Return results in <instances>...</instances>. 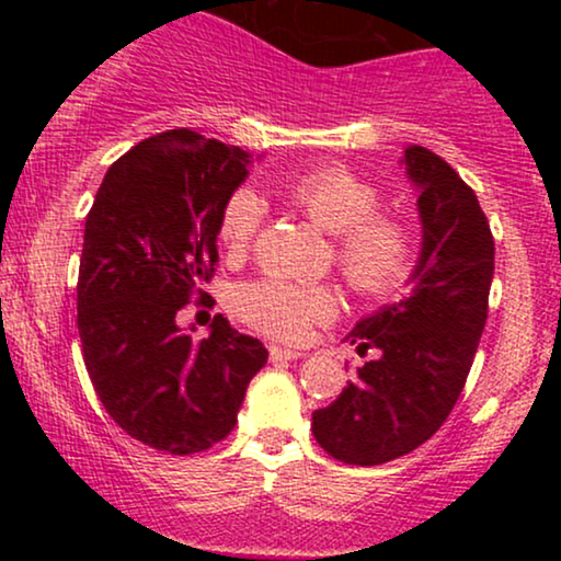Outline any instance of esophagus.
<instances>
[{"label": "esophagus", "instance_id": "esophagus-1", "mask_svg": "<svg viewBox=\"0 0 561 561\" xmlns=\"http://www.w3.org/2000/svg\"><path fill=\"white\" fill-rule=\"evenodd\" d=\"M268 356H272V362H298V358H302V353L293 351V347L268 345Z\"/></svg>", "mask_w": 561, "mask_h": 561}]
</instances>
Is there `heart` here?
Listing matches in <instances>:
<instances>
[{
    "mask_svg": "<svg viewBox=\"0 0 561 561\" xmlns=\"http://www.w3.org/2000/svg\"><path fill=\"white\" fill-rule=\"evenodd\" d=\"M285 197L319 229L334 234V263L345 282L366 298L398 293L414 268V234L403 218L377 214V184L345 165H319L285 186ZM263 218V199L242 186L224 203L218 216V242L229 255H242ZM337 298L324 285H289L266 279L250 282L237 293V311L248 324L298 340L313 321L330 319Z\"/></svg>",
    "mask_w": 561,
    "mask_h": 561,
    "instance_id": "1",
    "label": "heart"
}]
</instances>
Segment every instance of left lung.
<instances>
[{
	"instance_id": "1",
	"label": "left lung",
	"mask_w": 561,
	"mask_h": 561,
	"mask_svg": "<svg viewBox=\"0 0 561 561\" xmlns=\"http://www.w3.org/2000/svg\"><path fill=\"white\" fill-rule=\"evenodd\" d=\"M401 165L422 224L411 293L356 321L351 345L377 347L379 358L358 366L311 422L327 454L358 467L411 454L440 430L467 382L493 282V234L478 195L424 147H405Z\"/></svg>"
}]
</instances>
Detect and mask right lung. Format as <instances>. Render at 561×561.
Masks as SVG:
<instances>
[{
	"label": "right lung",
	"mask_w": 561,
	"mask_h": 561,
	"mask_svg": "<svg viewBox=\"0 0 561 561\" xmlns=\"http://www.w3.org/2000/svg\"><path fill=\"white\" fill-rule=\"evenodd\" d=\"M250 163V152L190 128L158 134L107 169L83 227V364L113 422L163 454L224 440L268 358L221 313L199 343L176 321L214 274L218 216Z\"/></svg>",
	"instance_id": "add662e5"
}]
</instances>
